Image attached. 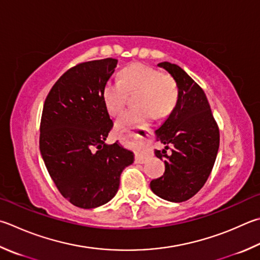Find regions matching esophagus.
<instances>
[{"label":"esophagus","instance_id":"obj_1","mask_svg":"<svg viewBox=\"0 0 260 260\" xmlns=\"http://www.w3.org/2000/svg\"><path fill=\"white\" fill-rule=\"evenodd\" d=\"M133 140H136V143L139 144V148H138V154H136V160L138 161H144V160L146 159V157H148V151H146V148H148V143H149V139L148 138H136L134 139L133 136ZM144 149L145 152L142 153V150Z\"/></svg>","mask_w":260,"mask_h":260}]
</instances>
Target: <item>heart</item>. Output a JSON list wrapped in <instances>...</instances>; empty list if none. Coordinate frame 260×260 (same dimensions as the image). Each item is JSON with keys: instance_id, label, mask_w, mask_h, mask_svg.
<instances>
[{"instance_id": "heart-1", "label": "heart", "mask_w": 260, "mask_h": 260, "mask_svg": "<svg viewBox=\"0 0 260 260\" xmlns=\"http://www.w3.org/2000/svg\"><path fill=\"white\" fill-rule=\"evenodd\" d=\"M136 91L134 102L138 107L118 117V131L148 121L153 116H167L174 109L178 98L176 82L169 75L161 74L148 64L133 63L122 70L121 81L110 78L103 86L102 96L108 111L114 116L119 114L126 105L128 93Z\"/></svg>"}]
</instances>
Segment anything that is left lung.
Here are the masks:
<instances>
[{
	"label": "left lung",
	"instance_id": "left-lung-1",
	"mask_svg": "<svg viewBox=\"0 0 260 260\" xmlns=\"http://www.w3.org/2000/svg\"><path fill=\"white\" fill-rule=\"evenodd\" d=\"M158 66L175 79L178 98L171 115L155 131L157 140L166 145L154 151L165 159V173L152 179L150 187L161 199L183 202L197 194L210 175L219 148V128L204 89L179 66L167 61ZM169 145L172 148L167 154Z\"/></svg>",
	"mask_w": 260,
	"mask_h": 260
}]
</instances>
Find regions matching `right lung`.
Listing matches in <instances>:
<instances>
[{
  "instance_id": "right-lung-1",
  "label": "right lung",
  "mask_w": 260,
  "mask_h": 260,
  "mask_svg": "<svg viewBox=\"0 0 260 260\" xmlns=\"http://www.w3.org/2000/svg\"><path fill=\"white\" fill-rule=\"evenodd\" d=\"M118 60L86 61L68 69L45 99L40 150L56 188L83 209L110 201L120 174L134 154L118 143L107 144L114 126L102 96Z\"/></svg>"
}]
</instances>
